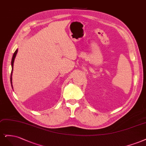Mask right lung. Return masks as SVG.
<instances>
[{"mask_svg":"<svg viewBox=\"0 0 146 146\" xmlns=\"http://www.w3.org/2000/svg\"><path fill=\"white\" fill-rule=\"evenodd\" d=\"M17 51L18 50L17 49L15 52L13 54V58H12V60H11V66H12V70H11V78H10V81H11V86L13 87V85H12V73H13V64H14V61H15V59L16 58V56L17 53Z\"/></svg>","mask_w":146,"mask_h":146,"instance_id":"right-lung-1","label":"right lung"}]
</instances>
